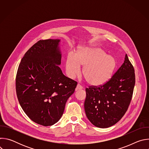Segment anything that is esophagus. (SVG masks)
Segmentation results:
<instances>
[{"label":"esophagus","instance_id":"obj_1","mask_svg":"<svg viewBox=\"0 0 149 149\" xmlns=\"http://www.w3.org/2000/svg\"><path fill=\"white\" fill-rule=\"evenodd\" d=\"M81 89H82V87L81 86V85L78 84L76 88H75V90L77 91V90H81Z\"/></svg>","mask_w":149,"mask_h":149}]
</instances>
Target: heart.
I'll return each instance as SVG.
<instances>
[{
    "instance_id": "b5f03b06",
    "label": "heart",
    "mask_w": 149,
    "mask_h": 149,
    "mask_svg": "<svg viewBox=\"0 0 149 149\" xmlns=\"http://www.w3.org/2000/svg\"><path fill=\"white\" fill-rule=\"evenodd\" d=\"M116 58L108 55L99 47L81 48L77 55L70 53L66 59L65 70L68 77L74 78L81 71L87 82L93 86H100L108 82L117 67Z\"/></svg>"
}]
</instances>
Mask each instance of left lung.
<instances>
[{
    "label": "left lung",
    "instance_id": "8db88e82",
    "mask_svg": "<svg viewBox=\"0 0 149 149\" xmlns=\"http://www.w3.org/2000/svg\"><path fill=\"white\" fill-rule=\"evenodd\" d=\"M134 85V70L125 54L124 63L108 82L86 89L84 109L90 121L102 129L116 124L128 109Z\"/></svg>",
    "mask_w": 149,
    "mask_h": 149
}]
</instances>
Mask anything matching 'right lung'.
I'll return each instance as SVG.
<instances>
[{"label":"right lung","instance_id":"right-lung-1","mask_svg":"<svg viewBox=\"0 0 149 149\" xmlns=\"http://www.w3.org/2000/svg\"><path fill=\"white\" fill-rule=\"evenodd\" d=\"M61 40H40L24 55L18 67L16 90L24 111L33 122L49 126L61 118L77 82L63 74Z\"/></svg>","mask_w":149,"mask_h":149}]
</instances>
